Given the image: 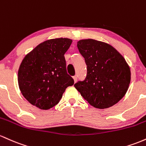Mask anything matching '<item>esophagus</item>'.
<instances>
[{
  "label": "esophagus",
  "mask_w": 146,
  "mask_h": 146,
  "mask_svg": "<svg viewBox=\"0 0 146 146\" xmlns=\"http://www.w3.org/2000/svg\"><path fill=\"white\" fill-rule=\"evenodd\" d=\"M73 79H74V83H76V82L77 81V76H73Z\"/></svg>",
  "instance_id": "34e87169"
}]
</instances>
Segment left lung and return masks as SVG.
I'll return each mask as SVG.
<instances>
[{"mask_svg":"<svg viewBox=\"0 0 146 146\" xmlns=\"http://www.w3.org/2000/svg\"><path fill=\"white\" fill-rule=\"evenodd\" d=\"M78 51L85 58L87 76L74 87L94 108H108L125 96L131 79L129 65L114 47L94 39L77 42Z\"/></svg>","mask_w":146,"mask_h":146,"instance_id":"obj_1","label":"left lung"}]
</instances>
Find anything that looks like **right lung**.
Segmentation results:
<instances>
[{
  "label": "right lung",
  "mask_w": 146,
  "mask_h": 146,
  "mask_svg": "<svg viewBox=\"0 0 146 146\" xmlns=\"http://www.w3.org/2000/svg\"><path fill=\"white\" fill-rule=\"evenodd\" d=\"M72 40L49 39L25 55L18 72L21 92L31 104L48 110L58 104L68 86L74 84L68 74L64 54Z\"/></svg>",
  "instance_id": "add662e5"
}]
</instances>
